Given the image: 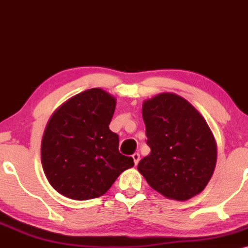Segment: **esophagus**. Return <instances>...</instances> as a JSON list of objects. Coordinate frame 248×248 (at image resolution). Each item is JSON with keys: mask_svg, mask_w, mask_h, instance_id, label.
<instances>
[{"mask_svg": "<svg viewBox=\"0 0 248 248\" xmlns=\"http://www.w3.org/2000/svg\"><path fill=\"white\" fill-rule=\"evenodd\" d=\"M132 158H133V161H135V165H137L139 163V159H140V155H139V154H133Z\"/></svg>", "mask_w": 248, "mask_h": 248, "instance_id": "1", "label": "esophagus"}]
</instances>
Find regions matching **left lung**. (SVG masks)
Segmentation results:
<instances>
[{
	"mask_svg": "<svg viewBox=\"0 0 248 248\" xmlns=\"http://www.w3.org/2000/svg\"><path fill=\"white\" fill-rule=\"evenodd\" d=\"M141 112L151 152L139 161V173L168 199L184 202L199 194L217 163L216 139L204 117L173 93L145 99Z\"/></svg>",
	"mask_w": 248,
	"mask_h": 248,
	"instance_id": "left-lung-1",
	"label": "left lung"
}]
</instances>
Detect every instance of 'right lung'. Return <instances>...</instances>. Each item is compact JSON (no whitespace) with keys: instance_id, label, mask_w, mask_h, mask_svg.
I'll return each mask as SVG.
<instances>
[{"instance_id":"add662e5","label":"right lung","mask_w":248,"mask_h":248,"mask_svg":"<svg viewBox=\"0 0 248 248\" xmlns=\"http://www.w3.org/2000/svg\"><path fill=\"white\" fill-rule=\"evenodd\" d=\"M116 97L89 89L64 102L50 117L41 144V160L49 184L74 200L107 193L125 170L135 165L119 154L118 136L109 129Z\"/></svg>"}]
</instances>
